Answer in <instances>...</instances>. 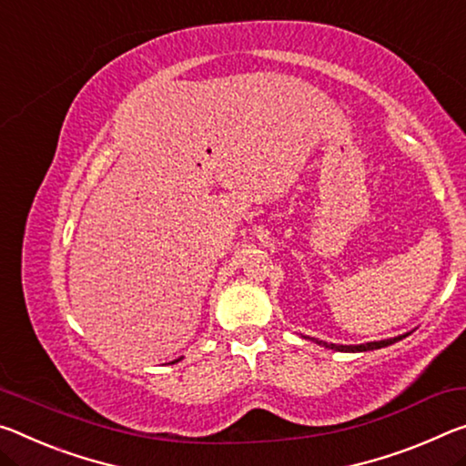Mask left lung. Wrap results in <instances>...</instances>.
Masks as SVG:
<instances>
[{"label":"left lung","instance_id":"1","mask_svg":"<svg viewBox=\"0 0 466 466\" xmlns=\"http://www.w3.org/2000/svg\"><path fill=\"white\" fill-rule=\"evenodd\" d=\"M406 336H410V331H406V334H400V336H394V338L378 339V342H365V344H331V342H326V339H319V338H309V336H302V338L311 339V342L319 344V346H326L328 350H336V352H367V350L386 349V346L394 344V342H398V339H402Z\"/></svg>","mask_w":466,"mask_h":466}]
</instances>
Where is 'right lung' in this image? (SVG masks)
Returning a JSON list of instances; mask_svg holds the SVG:
<instances>
[{"label":"right lung","instance_id":"right-lung-1","mask_svg":"<svg viewBox=\"0 0 466 466\" xmlns=\"http://www.w3.org/2000/svg\"><path fill=\"white\" fill-rule=\"evenodd\" d=\"M178 360H182V357H180V359H176V360H172V363H178Z\"/></svg>","mask_w":466,"mask_h":466}]
</instances>
